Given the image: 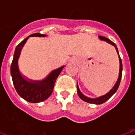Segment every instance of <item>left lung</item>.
<instances>
[{
  "label": "left lung",
  "instance_id": "8db88e82",
  "mask_svg": "<svg viewBox=\"0 0 135 135\" xmlns=\"http://www.w3.org/2000/svg\"><path fill=\"white\" fill-rule=\"evenodd\" d=\"M99 38L101 39V40H102V41H106L107 43H110L112 45L115 47V50L117 51L118 54V56H119V61H120V70H119V77H118V79L117 82L115 84V85L113 86V88L111 89L110 91H109L107 94H106L104 96L99 97L98 98H95V99H91V98H88V97H87L85 95L80 92V90H79V88L78 86V83H77V92H78V96L80 97V98L82 99V100L85 101V102H86L90 103V104H102L103 103H104L105 102H107L109 98H111L112 95H113L114 93H115L116 91H117L118 88V87H119L120 83V80H121V77H122V71H123V64H122V60L120 59V57L119 53H118V48L117 46L115 45V43L112 42L111 40H109L106 37H103L99 36Z\"/></svg>",
  "mask_w": 135,
  "mask_h": 135
}]
</instances>
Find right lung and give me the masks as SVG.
Returning a JSON list of instances; mask_svg holds the SVG:
<instances>
[{"label": "right lung", "mask_w": 135, "mask_h": 135, "mask_svg": "<svg viewBox=\"0 0 135 135\" xmlns=\"http://www.w3.org/2000/svg\"><path fill=\"white\" fill-rule=\"evenodd\" d=\"M46 35L41 34L40 33H35L30 35L31 36L44 37ZM26 38L16 47L15 51L14 53V57L10 66L12 82L16 91L20 97L24 99L28 102L38 103L45 100L50 96L54 89L55 81L57 77L63 69L64 66L54 70L45 80L42 81H28L24 79L20 74L18 69L17 61L20 57V52L25 43L28 38Z\"/></svg>", "instance_id": "obj_1"}]
</instances>
